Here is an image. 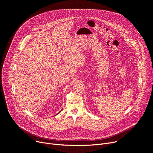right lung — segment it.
Instances as JSON below:
<instances>
[{
	"instance_id": "right-lung-1",
	"label": "right lung",
	"mask_w": 153,
	"mask_h": 153,
	"mask_svg": "<svg viewBox=\"0 0 153 153\" xmlns=\"http://www.w3.org/2000/svg\"><path fill=\"white\" fill-rule=\"evenodd\" d=\"M58 114H59V113H58Z\"/></svg>"
}]
</instances>
